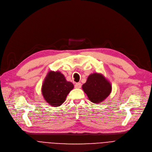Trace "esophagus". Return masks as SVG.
<instances>
[{"label": "esophagus", "mask_w": 152, "mask_h": 152, "mask_svg": "<svg viewBox=\"0 0 152 152\" xmlns=\"http://www.w3.org/2000/svg\"><path fill=\"white\" fill-rule=\"evenodd\" d=\"M81 84L80 83H76V84H75V87L76 88H81Z\"/></svg>", "instance_id": "obj_1"}]
</instances>
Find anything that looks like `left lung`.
<instances>
[{"label":"left lung","mask_w":152,"mask_h":152,"mask_svg":"<svg viewBox=\"0 0 152 152\" xmlns=\"http://www.w3.org/2000/svg\"><path fill=\"white\" fill-rule=\"evenodd\" d=\"M82 87L89 100L94 104L104 101L112 91L110 82L102 75L97 73L91 74Z\"/></svg>","instance_id":"1"}]
</instances>
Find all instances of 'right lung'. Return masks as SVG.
<instances>
[{
    "mask_svg": "<svg viewBox=\"0 0 152 152\" xmlns=\"http://www.w3.org/2000/svg\"><path fill=\"white\" fill-rule=\"evenodd\" d=\"M73 88V84L67 81L63 74L58 71H51L44 79L42 93L47 103L53 107H59L64 102Z\"/></svg>",
    "mask_w": 152,
    "mask_h": 152,
    "instance_id": "obj_1",
    "label": "right lung"
}]
</instances>
